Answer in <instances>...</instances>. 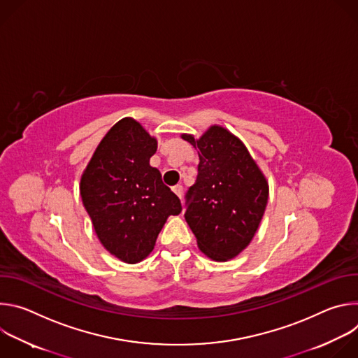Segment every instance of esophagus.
<instances>
[{
	"mask_svg": "<svg viewBox=\"0 0 358 358\" xmlns=\"http://www.w3.org/2000/svg\"><path fill=\"white\" fill-rule=\"evenodd\" d=\"M173 191H174V194H176L180 199H182V185H176V187L173 188Z\"/></svg>",
	"mask_w": 358,
	"mask_h": 358,
	"instance_id": "esophagus-1",
	"label": "esophagus"
}]
</instances>
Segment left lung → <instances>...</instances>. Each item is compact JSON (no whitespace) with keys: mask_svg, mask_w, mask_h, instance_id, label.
Segmentation results:
<instances>
[{"mask_svg":"<svg viewBox=\"0 0 358 358\" xmlns=\"http://www.w3.org/2000/svg\"><path fill=\"white\" fill-rule=\"evenodd\" d=\"M195 184L185 194V221L198 248L214 261L235 258L252 241L264 217L269 187L242 141L213 126L199 140Z\"/></svg>","mask_w":358,"mask_h":358,"instance_id":"left-lung-1","label":"left lung"}]
</instances>
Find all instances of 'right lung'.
<instances>
[{
	"label": "right lung",
	"mask_w": 358,
	"mask_h": 358,
	"mask_svg": "<svg viewBox=\"0 0 358 358\" xmlns=\"http://www.w3.org/2000/svg\"><path fill=\"white\" fill-rule=\"evenodd\" d=\"M156 150L157 140L126 117L100 141L80 180V196L99 241L126 264L143 261L167 218L182 210L160 171L150 166Z\"/></svg>",
	"instance_id": "1"
}]
</instances>
